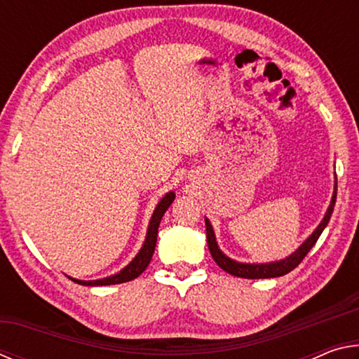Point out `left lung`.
<instances>
[{
    "instance_id": "obj_1",
    "label": "left lung",
    "mask_w": 359,
    "mask_h": 359,
    "mask_svg": "<svg viewBox=\"0 0 359 359\" xmlns=\"http://www.w3.org/2000/svg\"><path fill=\"white\" fill-rule=\"evenodd\" d=\"M336 196H337V184L334 185V193H332L330 208H327L323 220H321L317 229L309 236L306 242L301 244V247L297 248L294 253H291L290 257H287L285 259L272 261V263H261V264L239 263V261H234L229 257H226V255L218 248L214 228H212L210 222L205 218V236H208V245H209L212 258H214L215 263L220 266L223 271H226L228 274L234 277H241V278H272V277H280V276L288 274V272L293 271L294 267L304 259V257L311 252V248L315 245V242L318 241L321 233H323V229L326 228V224L330 223V218L334 210V204H336Z\"/></svg>"
}]
</instances>
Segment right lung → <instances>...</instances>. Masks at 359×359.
<instances>
[{
    "label": "right lung",
    "instance_id": "right-lung-1",
    "mask_svg": "<svg viewBox=\"0 0 359 359\" xmlns=\"http://www.w3.org/2000/svg\"><path fill=\"white\" fill-rule=\"evenodd\" d=\"M175 198V193L174 191H169L166 193L165 196L154 210V215L150 218V223H149V229H147V236H145V241H144V245L139 253L135 257V259L131 261L128 266H125L123 269L117 274H114L111 277H106V278H100V280H77V278H72L69 277L72 282H76L79 285H85V287H102V285H117V283H125V282H130L133 278H136L142 274V272L147 269V266L150 264V259L154 257V252H155V247H156V236H158V226H160V222L163 215H165V212L168 210L169 205L172 204Z\"/></svg>",
    "mask_w": 359,
    "mask_h": 359
}]
</instances>
